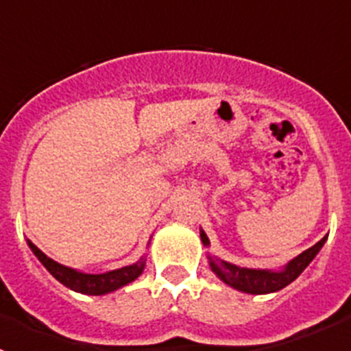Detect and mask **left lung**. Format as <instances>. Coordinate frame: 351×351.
<instances>
[{"label": "left lung", "instance_id": "1", "mask_svg": "<svg viewBox=\"0 0 351 351\" xmlns=\"http://www.w3.org/2000/svg\"><path fill=\"white\" fill-rule=\"evenodd\" d=\"M200 239H202L204 246H210L209 237H207L202 228H200ZM325 241H327V235L322 241H318L315 246L302 251L299 256L290 260L281 271L239 267V265H234V263L225 262V260H219L210 255H207V260H209L210 271L218 276L225 285L239 291H244V293H251V295H263V293H272V291L281 290L287 285H290L291 281H295L302 274L304 269L313 262V258L318 255V251L322 250Z\"/></svg>", "mask_w": 351, "mask_h": 351}]
</instances>
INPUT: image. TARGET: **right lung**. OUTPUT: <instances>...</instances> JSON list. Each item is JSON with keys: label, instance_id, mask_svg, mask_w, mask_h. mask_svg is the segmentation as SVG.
<instances>
[{"label": "right lung", "instance_id": "right-lung-1", "mask_svg": "<svg viewBox=\"0 0 351 351\" xmlns=\"http://www.w3.org/2000/svg\"><path fill=\"white\" fill-rule=\"evenodd\" d=\"M27 246L56 280L63 283L66 288H70V290L86 293V295H105V293L119 290V288L137 280L145 267V258H141L138 262L126 265V267L116 269V271L101 272V274H86V272L66 267V265H61L56 260L49 258L43 251H40L35 244L31 243L29 239H27Z\"/></svg>", "mask_w": 351, "mask_h": 351}]
</instances>
